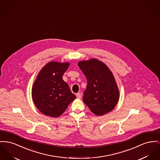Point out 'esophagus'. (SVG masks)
Listing matches in <instances>:
<instances>
[{
    "label": "esophagus",
    "instance_id": "34e87169",
    "mask_svg": "<svg viewBox=\"0 0 160 160\" xmlns=\"http://www.w3.org/2000/svg\"><path fill=\"white\" fill-rule=\"evenodd\" d=\"M76 97H77V98L80 99L82 98V94L81 93H77V94H76Z\"/></svg>",
    "mask_w": 160,
    "mask_h": 160
}]
</instances>
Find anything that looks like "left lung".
<instances>
[{"label": "left lung", "instance_id": "obj_1", "mask_svg": "<svg viewBox=\"0 0 160 160\" xmlns=\"http://www.w3.org/2000/svg\"><path fill=\"white\" fill-rule=\"evenodd\" d=\"M78 65L87 79L83 102L91 112L101 116L111 111L119 100V91L112 72L95 58L82 61Z\"/></svg>", "mask_w": 160, "mask_h": 160}]
</instances>
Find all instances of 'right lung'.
Segmentation results:
<instances>
[{"label":"right lung","instance_id":"right-lung-1","mask_svg":"<svg viewBox=\"0 0 160 160\" xmlns=\"http://www.w3.org/2000/svg\"><path fill=\"white\" fill-rule=\"evenodd\" d=\"M69 63L50 62L39 72L32 88V98L38 109L45 115L58 117L75 98L62 76Z\"/></svg>","mask_w":160,"mask_h":160}]
</instances>
